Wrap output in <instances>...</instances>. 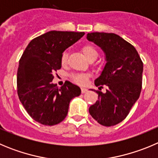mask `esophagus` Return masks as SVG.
Instances as JSON below:
<instances>
[{
	"label": "esophagus",
	"instance_id": "obj_1",
	"mask_svg": "<svg viewBox=\"0 0 158 158\" xmlns=\"http://www.w3.org/2000/svg\"><path fill=\"white\" fill-rule=\"evenodd\" d=\"M87 92H88V90H87L86 89H85V88H82V89H81V93H82V94L86 93Z\"/></svg>",
	"mask_w": 158,
	"mask_h": 158
}]
</instances>
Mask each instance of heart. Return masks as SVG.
<instances>
[{
    "instance_id": "heart-1",
    "label": "heart",
    "mask_w": 158,
    "mask_h": 158,
    "mask_svg": "<svg viewBox=\"0 0 158 158\" xmlns=\"http://www.w3.org/2000/svg\"><path fill=\"white\" fill-rule=\"evenodd\" d=\"M81 52L85 57L88 60L91 59H96L97 56H98V52L95 49L94 46L92 44H85L81 48ZM67 62V55L66 53H63L61 58V63L62 64H66ZM89 74L88 73H77V74H73L71 76L72 80L75 82V83L78 84V85H83L86 83L87 80L89 79Z\"/></svg>"
}]
</instances>
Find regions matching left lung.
I'll return each instance as SVG.
<instances>
[{"label":"left lung","mask_w":158,"mask_h":158,"mask_svg":"<svg viewBox=\"0 0 158 158\" xmlns=\"http://www.w3.org/2000/svg\"><path fill=\"white\" fill-rule=\"evenodd\" d=\"M87 39L100 47L106 55L105 66L95 85L98 100L89 107L92 118L103 126H114L125 119L138 100L142 89L143 63L136 49L112 33H90Z\"/></svg>","instance_id":"8db88e82"}]
</instances>
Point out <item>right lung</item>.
<instances>
[{"instance_id":"right-lung-1","label":"right lung","mask_w":158,"mask_h":158,"mask_svg":"<svg viewBox=\"0 0 158 158\" xmlns=\"http://www.w3.org/2000/svg\"><path fill=\"white\" fill-rule=\"evenodd\" d=\"M84 35V32H47L33 39L20 58L17 92L27 112L37 122L52 126L63 121L70 100L81 95L80 88L69 81L60 88L52 81L62 66L63 52Z\"/></svg>"}]
</instances>
